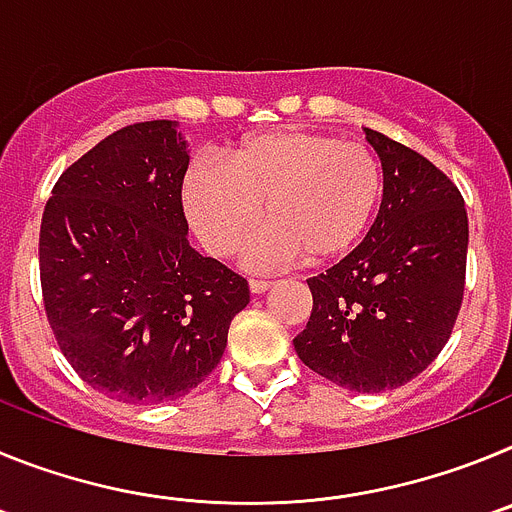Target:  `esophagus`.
<instances>
[{
	"mask_svg": "<svg viewBox=\"0 0 512 512\" xmlns=\"http://www.w3.org/2000/svg\"><path fill=\"white\" fill-rule=\"evenodd\" d=\"M248 287H251L253 295H264V292H269L271 287H274V282L271 279H248Z\"/></svg>",
	"mask_w": 512,
	"mask_h": 512,
	"instance_id": "esophagus-1",
	"label": "esophagus"
}]
</instances>
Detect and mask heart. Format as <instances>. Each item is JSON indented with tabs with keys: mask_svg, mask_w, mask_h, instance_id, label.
<instances>
[{
	"mask_svg": "<svg viewBox=\"0 0 512 512\" xmlns=\"http://www.w3.org/2000/svg\"><path fill=\"white\" fill-rule=\"evenodd\" d=\"M382 197V166L359 143L310 130H274L230 148L220 166H194L184 207L215 256H230L261 225L269 259L323 264L366 233Z\"/></svg>",
	"mask_w": 512,
	"mask_h": 512,
	"instance_id": "heart-1",
	"label": "heart"
}]
</instances>
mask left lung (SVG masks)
<instances>
[{"label":"left lung","instance_id":"left-lung-1","mask_svg":"<svg viewBox=\"0 0 512 512\" xmlns=\"http://www.w3.org/2000/svg\"><path fill=\"white\" fill-rule=\"evenodd\" d=\"M382 161V205L364 241L307 279L312 312L295 351L351 392L395 390L451 336L464 297L469 220L449 176L397 140L364 128Z\"/></svg>","mask_w":512,"mask_h":512}]
</instances>
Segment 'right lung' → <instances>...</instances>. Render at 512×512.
I'll return each mask as SVG.
<instances>
[{"instance_id": "right-lung-1", "label": "right lung", "mask_w": 512, "mask_h": 512, "mask_svg": "<svg viewBox=\"0 0 512 512\" xmlns=\"http://www.w3.org/2000/svg\"><path fill=\"white\" fill-rule=\"evenodd\" d=\"M135 122L63 171L40 223L45 315L63 356L102 395L158 405L220 364L248 282L187 241V140Z\"/></svg>"}]
</instances>
